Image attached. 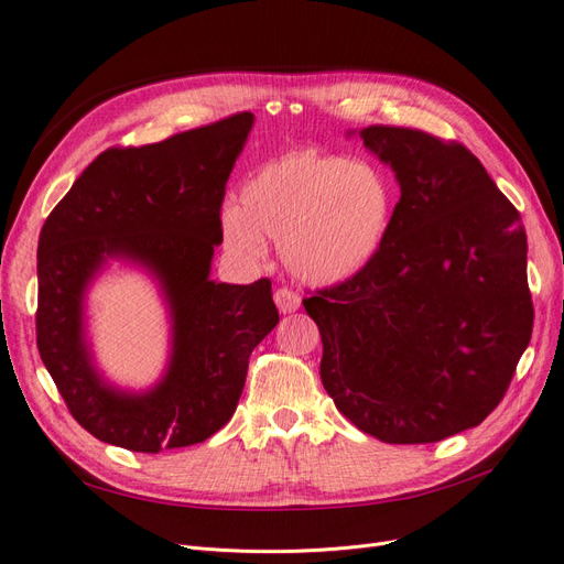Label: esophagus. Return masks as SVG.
<instances>
[{
	"label": "esophagus",
	"instance_id": "1",
	"mask_svg": "<svg viewBox=\"0 0 564 564\" xmlns=\"http://www.w3.org/2000/svg\"><path fill=\"white\" fill-rule=\"evenodd\" d=\"M275 303H278L280 313L286 315V313H294V311L301 308V296L294 292V289L278 286L275 289Z\"/></svg>",
	"mask_w": 564,
	"mask_h": 564
}]
</instances>
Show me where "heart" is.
<instances>
[{
  "instance_id": "obj_1",
  "label": "heart",
  "mask_w": 564,
  "mask_h": 564,
  "mask_svg": "<svg viewBox=\"0 0 564 564\" xmlns=\"http://www.w3.org/2000/svg\"><path fill=\"white\" fill-rule=\"evenodd\" d=\"M395 216V191L379 166L317 148L263 162L228 204L220 232L230 253L261 259L265 237L296 278L311 284L352 280L377 259Z\"/></svg>"
}]
</instances>
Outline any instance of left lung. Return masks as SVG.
Masks as SVG:
<instances>
[{
  "instance_id": "1",
  "label": "left lung",
  "mask_w": 564,
  "mask_h": 564,
  "mask_svg": "<svg viewBox=\"0 0 564 564\" xmlns=\"http://www.w3.org/2000/svg\"><path fill=\"white\" fill-rule=\"evenodd\" d=\"M360 135L395 172L400 202L377 259L303 299L322 386L367 435L440 442L497 409L532 338L527 235L466 145L409 127Z\"/></svg>"
}]
</instances>
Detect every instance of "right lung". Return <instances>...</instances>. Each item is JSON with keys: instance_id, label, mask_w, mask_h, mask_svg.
Here are the masks:
<instances>
[{"instance_id": "1", "label": "right lung", "mask_w": 564, "mask_h": 564, "mask_svg": "<svg viewBox=\"0 0 564 564\" xmlns=\"http://www.w3.org/2000/svg\"><path fill=\"white\" fill-rule=\"evenodd\" d=\"M251 124V112H237L152 145L108 148L46 218L37 348L75 421L100 442L158 454L212 437L235 414L251 350L280 322L268 278L209 280L226 183ZM115 254L156 272L175 322L173 362L141 397L104 384L83 340V289Z\"/></svg>"}]
</instances>
